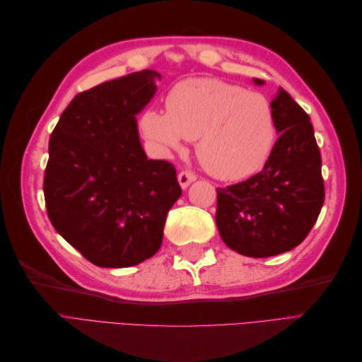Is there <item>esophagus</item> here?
<instances>
[{"instance_id":"1","label":"esophagus","mask_w":362,"mask_h":362,"mask_svg":"<svg viewBox=\"0 0 362 362\" xmlns=\"http://www.w3.org/2000/svg\"><path fill=\"white\" fill-rule=\"evenodd\" d=\"M178 181H180V185L182 189H187L193 181H196V175L190 170H182L178 175Z\"/></svg>"}]
</instances>
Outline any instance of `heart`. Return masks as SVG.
I'll return each mask as SVG.
<instances>
[{
	"label": "heart",
	"mask_w": 362,
	"mask_h": 362,
	"mask_svg": "<svg viewBox=\"0 0 362 362\" xmlns=\"http://www.w3.org/2000/svg\"><path fill=\"white\" fill-rule=\"evenodd\" d=\"M145 139L163 152L198 139V156L214 177L237 181L264 166L275 141V119L266 96L213 78L175 84L166 113L148 108L140 116Z\"/></svg>",
	"instance_id": "b5f03b06"
}]
</instances>
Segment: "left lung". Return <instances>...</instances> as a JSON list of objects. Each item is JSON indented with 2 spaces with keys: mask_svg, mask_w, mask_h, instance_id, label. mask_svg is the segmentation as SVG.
<instances>
[{
  "mask_svg": "<svg viewBox=\"0 0 362 362\" xmlns=\"http://www.w3.org/2000/svg\"><path fill=\"white\" fill-rule=\"evenodd\" d=\"M270 107L279 137L264 169L217 189L216 223L222 240L229 249L254 258L300 245L325 201L322 156L310 116L282 87Z\"/></svg>",
  "mask_w": 362,
  "mask_h": 362,
  "instance_id": "1",
  "label": "left lung"
}]
</instances>
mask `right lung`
Listing matches in <instances>:
<instances>
[{
  "instance_id": "obj_1",
  "label": "right lung",
  "mask_w": 362,
  "mask_h": 362,
  "mask_svg": "<svg viewBox=\"0 0 362 362\" xmlns=\"http://www.w3.org/2000/svg\"><path fill=\"white\" fill-rule=\"evenodd\" d=\"M151 69L76 95L49 139L43 177L56 231L98 267H129L156 255L182 190L166 160H148L136 115L156 93Z\"/></svg>"
}]
</instances>
